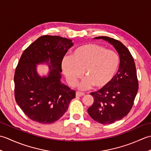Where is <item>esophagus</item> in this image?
<instances>
[{
  "label": "esophagus",
  "mask_w": 151,
  "mask_h": 151,
  "mask_svg": "<svg viewBox=\"0 0 151 151\" xmlns=\"http://www.w3.org/2000/svg\"><path fill=\"white\" fill-rule=\"evenodd\" d=\"M85 94L82 92H80V91H76V97H82V96H84Z\"/></svg>",
  "instance_id": "esophagus-1"
}]
</instances>
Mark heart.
Segmentation results:
<instances>
[{
  "label": "heart",
  "mask_w": 151,
  "mask_h": 151,
  "mask_svg": "<svg viewBox=\"0 0 151 151\" xmlns=\"http://www.w3.org/2000/svg\"><path fill=\"white\" fill-rule=\"evenodd\" d=\"M119 58L112 50L97 44H85L76 48L71 56H65L62 68L70 86H75L84 72L86 77L79 88L87 89L94 86L102 88L110 83L117 73Z\"/></svg>",
  "instance_id": "b5f03b06"
}]
</instances>
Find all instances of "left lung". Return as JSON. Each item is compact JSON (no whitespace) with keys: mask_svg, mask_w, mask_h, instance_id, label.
Masks as SVG:
<instances>
[{"mask_svg":"<svg viewBox=\"0 0 151 151\" xmlns=\"http://www.w3.org/2000/svg\"><path fill=\"white\" fill-rule=\"evenodd\" d=\"M114 47L120 58L116 75L105 87L91 93L94 99L88 109L90 117L101 124H111L129 113L138 90L135 63L129 49L119 41L107 36L96 37Z\"/></svg>","mask_w":151,"mask_h":151,"instance_id":"left-lung-1","label":"left lung"}]
</instances>
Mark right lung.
I'll return each mask as SVG.
<instances>
[{
    "mask_svg": "<svg viewBox=\"0 0 151 151\" xmlns=\"http://www.w3.org/2000/svg\"><path fill=\"white\" fill-rule=\"evenodd\" d=\"M71 40L45 35L24 50L15 69V99L30 119L42 124L58 121L65 113L75 91L61 82L62 62ZM46 63L51 70L40 77L36 65Z\"/></svg>",
    "mask_w": 151,
    "mask_h": 151,
    "instance_id": "1",
    "label": "right lung"
}]
</instances>
